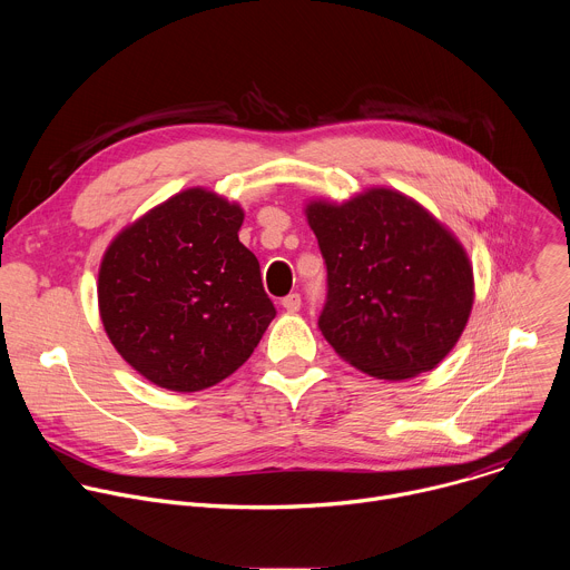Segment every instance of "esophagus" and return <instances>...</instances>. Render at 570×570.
<instances>
[{
	"label": "esophagus",
	"mask_w": 570,
	"mask_h": 570,
	"mask_svg": "<svg viewBox=\"0 0 570 570\" xmlns=\"http://www.w3.org/2000/svg\"><path fill=\"white\" fill-rule=\"evenodd\" d=\"M282 306H284L288 313H295V311H299V306H302V297H299L297 293H291V295H286V297L282 299Z\"/></svg>",
	"instance_id": "obj_1"
}]
</instances>
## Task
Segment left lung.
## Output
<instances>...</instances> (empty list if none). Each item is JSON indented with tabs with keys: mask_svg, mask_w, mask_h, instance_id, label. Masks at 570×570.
I'll return each instance as SVG.
<instances>
[{
	"mask_svg": "<svg viewBox=\"0 0 570 570\" xmlns=\"http://www.w3.org/2000/svg\"><path fill=\"white\" fill-rule=\"evenodd\" d=\"M327 264L322 336L356 370L385 381L438 367L473 306V268L458 236L387 187L304 207Z\"/></svg>",
	"mask_w": 570,
	"mask_h": 570,
	"instance_id": "8db88e82",
	"label": "left lung"
}]
</instances>
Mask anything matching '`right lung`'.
Returning <instances> with one entry per match:
<instances>
[{
	"mask_svg": "<svg viewBox=\"0 0 570 570\" xmlns=\"http://www.w3.org/2000/svg\"><path fill=\"white\" fill-rule=\"evenodd\" d=\"M243 209L191 187L126 225L99 266V315L146 381L198 392L236 372L275 306L257 257L238 240Z\"/></svg>",
	"mask_w": 570,
	"mask_h": 570,
	"instance_id": "right-lung-1",
	"label": "right lung"
}]
</instances>
